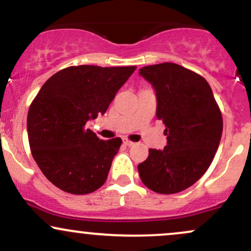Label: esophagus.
Returning a JSON list of instances; mask_svg holds the SVG:
<instances>
[{
  "label": "esophagus",
  "instance_id": "esophagus-1",
  "mask_svg": "<svg viewBox=\"0 0 251 251\" xmlns=\"http://www.w3.org/2000/svg\"><path fill=\"white\" fill-rule=\"evenodd\" d=\"M123 143H124V145H125V146H132L134 144L133 142H131V140H128L127 138H124Z\"/></svg>",
  "mask_w": 251,
  "mask_h": 251
}]
</instances>
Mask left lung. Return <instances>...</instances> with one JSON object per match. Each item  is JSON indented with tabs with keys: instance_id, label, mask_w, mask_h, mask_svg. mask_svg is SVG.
<instances>
[{
	"instance_id": "left-lung-1",
	"label": "left lung",
	"mask_w": 251,
	"mask_h": 251,
	"mask_svg": "<svg viewBox=\"0 0 251 251\" xmlns=\"http://www.w3.org/2000/svg\"><path fill=\"white\" fill-rule=\"evenodd\" d=\"M139 74L152 83L157 118L165 125L164 150H149L138 165L144 185L171 195L205 174L220 145L223 119L211 87L200 74L172 62L146 66Z\"/></svg>"
}]
</instances>
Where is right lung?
I'll use <instances>...</instances> for the list:
<instances>
[{"mask_svg": "<svg viewBox=\"0 0 251 251\" xmlns=\"http://www.w3.org/2000/svg\"><path fill=\"white\" fill-rule=\"evenodd\" d=\"M135 68L71 66L43 83L28 111V140L40 170L56 188L86 195L107 179L123 140H101L85 126L107 111Z\"/></svg>", "mask_w": 251, "mask_h": 251, "instance_id": "1", "label": "right lung"}]
</instances>
